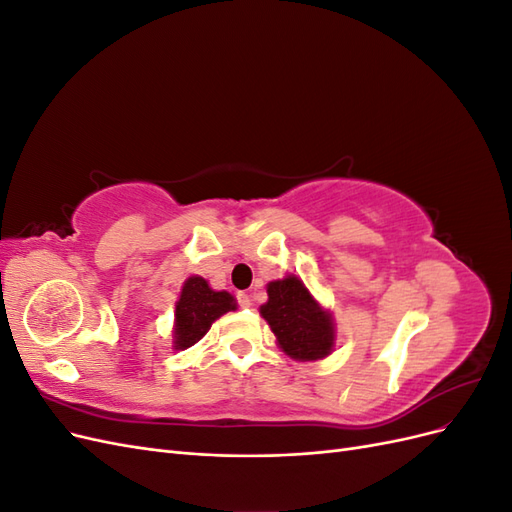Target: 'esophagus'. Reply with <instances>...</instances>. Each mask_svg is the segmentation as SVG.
<instances>
[{
  "instance_id": "esophagus-1",
  "label": "esophagus",
  "mask_w": 512,
  "mask_h": 512,
  "mask_svg": "<svg viewBox=\"0 0 512 512\" xmlns=\"http://www.w3.org/2000/svg\"><path fill=\"white\" fill-rule=\"evenodd\" d=\"M237 299H239V303H241L243 307H250V305H252V299H250V294H247V292H239Z\"/></svg>"
}]
</instances>
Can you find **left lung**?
Returning a JSON list of instances; mask_svg holds the SVG:
<instances>
[{"label":"left lung","mask_w":512,"mask_h":512,"mask_svg":"<svg viewBox=\"0 0 512 512\" xmlns=\"http://www.w3.org/2000/svg\"><path fill=\"white\" fill-rule=\"evenodd\" d=\"M269 301L260 316L269 322L280 348L297 361H318L335 346L333 316L324 309L297 275L269 282Z\"/></svg>","instance_id":"left-lung-1"}]
</instances>
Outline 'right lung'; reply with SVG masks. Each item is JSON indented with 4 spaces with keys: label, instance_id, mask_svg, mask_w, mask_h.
<instances>
[{
    "label": "right lung",
    "instance_id": "add662e5",
    "mask_svg": "<svg viewBox=\"0 0 512 512\" xmlns=\"http://www.w3.org/2000/svg\"><path fill=\"white\" fill-rule=\"evenodd\" d=\"M237 301L226 290H213L205 277L185 280L175 305V350H185L203 339L211 324L226 312H235Z\"/></svg>",
    "mask_w": 512,
    "mask_h": 512
}]
</instances>
